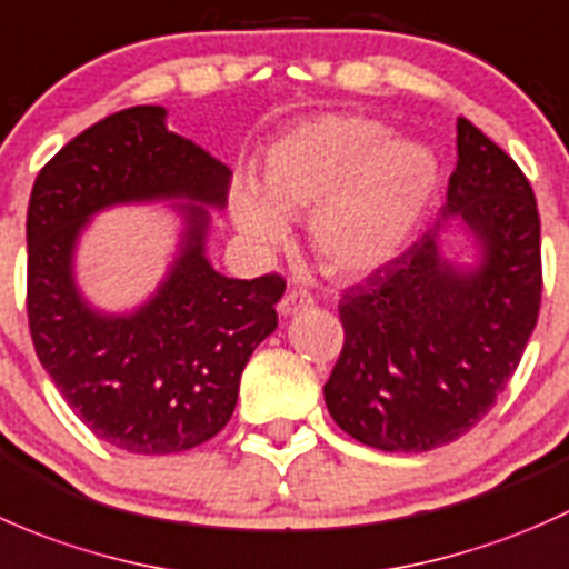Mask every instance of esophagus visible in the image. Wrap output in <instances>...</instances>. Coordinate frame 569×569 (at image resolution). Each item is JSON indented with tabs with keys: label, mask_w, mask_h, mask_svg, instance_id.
<instances>
[{
	"label": "esophagus",
	"mask_w": 569,
	"mask_h": 569,
	"mask_svg": "<svg viewBox=\"0 0 569 569\" xmlns=\"http://www.w3.org/2000/svg\"><path fill=\"white\" fill-rule=\"evenodd\" d=\"M312 296H309L307 290H287L282 301H279V315H296L301 312V309L312 307Z\"/></svg>",
	"instance_id": "34e87169"
}]
</instances>
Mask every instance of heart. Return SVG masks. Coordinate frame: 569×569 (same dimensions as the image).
Returning <instances> with one entry per match:
<instances>
[{"mask_svg":"<svg viewBox=\"0 0 569 569\" xmlns=\"http://www.w3.org/2000/svg\"><path fill=\"white\" fill-rule=\"evenodd\" d=\"M438 186L436 158L391 139L383 122L326 114L287 131L268 153L262 191L241 189L232 216L254 249L273 251L287 219L307 217V243L323 271L367 277L395 260Z\"/></svg>","mask_w":569,"mask_h":569,"instance_id":"heart-1","label":"heart"}]
</instances>
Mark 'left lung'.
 <instances>
[{"label": "left lung", "instance_id": "obj_1", "mask_svg": "<svg viewBox=\"0 0 569 569\" xmlns=\"http://www.w3.org/2000/svg\"><path fill=\"white\" fill-rule=\"evenodd\" d=\"M452 223L478 241L473 269L442 257ZM540 298L535 191L499 144L458 117L441 221L339 301L345 345L323 386L328 413L383 452L458 441L518 370Z\"/></svg>", "mask_w": 569, "mask_h": 569}]
</instances>
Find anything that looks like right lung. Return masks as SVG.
Returning <instances> with one entry per match:
<instances>
[{
	"label": "right lung",
	"mask_w": 569,
	"mask_h": 569,
	"mask_svg": "<svg viewBox=\"0 0 569 569\" xmlns=\"http://www.w3.org/2000/svg\"><path fill=\"white\" fill-rule=\"evenodd\" d=\"M163 107H131L70 139L32 186L27 315L34 353L66 402L111 447L194 449L224 430L241 372L277 328L279 273L227 279L204 257L208 208H224L230 167L167 128ZM178 198L179 257L128 316L92 310L74 287V243L111 203Z\"/></svg>",
	"instance_id": "1"
}]
</instances>
